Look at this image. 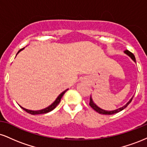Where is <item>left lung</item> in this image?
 I'll return each mask as SVG.
<instances>
[{
    "label": "left lung",
    "instance_id": "left-lung-1",
    "mask_svg": "<svg viewBox=\"0 0 147 147\" xmlns=\"http://www.w3.org/2000/svg\"><path fill=\"white\" fill-rule=\"evenodd\" d=\"M124 53L126 54L128 56H129L130 57H131V58L132 59V60L134 61V62H136V57H135L134 55H133L132 52H129V50H125V51H124ZM133 97L131 99H130L129 102L126 103L125 105L123 106L122 107L119 108V109H116V110H114V111H105V110H103V109H100V108L98 107V106H97L95 104V103H94L93 101H92V97H90V103H89V104H90V106L92 108V109H94V110H95V111H97V112L99 113L104 114V115H113V114H115V113H119V112H120V111H122V110H124V109H125L126 106L129 105L130 103L131 102V101H132V99H133Z\"/></svg>",
    "mask_w": 147,
    "mask_h": 147
}]
</instances>
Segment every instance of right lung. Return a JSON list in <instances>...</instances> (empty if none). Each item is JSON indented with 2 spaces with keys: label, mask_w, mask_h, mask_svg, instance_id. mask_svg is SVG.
Instances as JSON below:
<instances>
[{
  "label": "right lung",
  "mask_w": 147,
  "mask_h": 147,
  "mask_svg": "<svg viewBox=\"0 0 147 147\" xmlns=\"http://www.w3.org/2000/svg\"><path fill=\"white\" fill-rule=\"evenodd\" d=\"M23 49H24V48L21 49V50H20L19 51L17 52V54L19 53V52H21L22 50H23ZM17 54H16V55H17ZM68 90V89H67V90H64L63 92H62L61 93L60 95H59L58 97H57V98L56 99V100H55V102L52 103L51 105H50V106H48V107L45 108V109H42V110H39V111H31V110H28V109H25V108L22 107V106H20V107H21L22 109H23V110H24L25 111H26L27 113H28L32 114V115H38V114L47 113L50 112V111H52V110H53V109H55V108L57 107V106L59 104V102H60V101H61V97H63V95H64V93H65V92H66V91Z\"/></svg>",
  "instance_id": "obj_1"
}]
</instances>
